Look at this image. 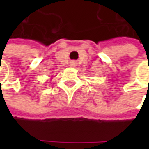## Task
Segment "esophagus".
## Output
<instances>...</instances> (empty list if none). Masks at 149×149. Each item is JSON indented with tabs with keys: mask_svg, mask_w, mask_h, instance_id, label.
Returning <instances> with one entry per match:
<instances>
[{
	"mask_svg": "<svg viewBox=\"0 0 149 149\" xmlns=\"http://www.w3.org/2000/svg\"><path fill=\"white\" fill-rule=\"evenodd\" d=\"M76 63L74 62V61H72V62H70V66H75L76 65H75Z\"/></svg>",
	"mask_w": 149,
	"mask_h": 149,
	"instance_id": "1",
	"label": "esophagus"
}]
</instances>
